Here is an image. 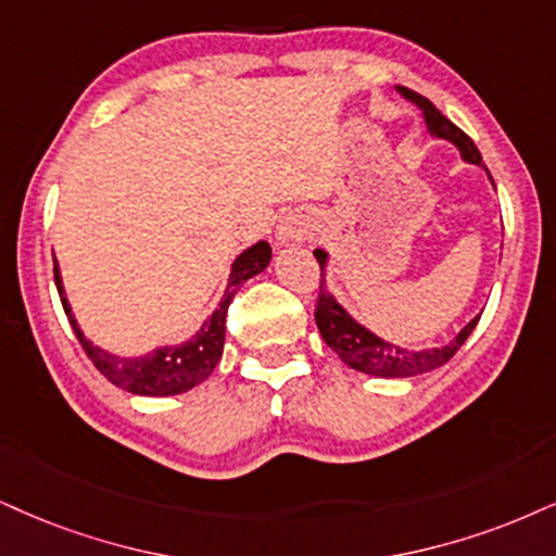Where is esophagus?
Masks as SVG:
<instances>
[{
  "label": "esophagus",
  "mask_w": 556,
  "mask_h": 556,
  "mask_svg": "<svg viewBox=\"0 0 556 556\" xmlns=\"http://www.w3.org/2000/svg\"><path fill=\"white\" fill-rule=\"evenodd\" d=\"M280 235H286L289 239H301V237H304V229H299V226H286Z\"/></svg>",
  "instance_id": "34e87169"
}]
</instances>
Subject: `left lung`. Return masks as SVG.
Instances as JSON below:
<instances>
[{
  "instance_id": "1",
  "label": "left lung",
  "mask_w": 556,
  "mask_h": 556,
  "mask_svg": "<svg viewBox=\"0 0 556 556\" xmlns=\"http://www.w3.org/2000/svg\"><path fill=\"white\" fill-rule=\"evenodd\" d=\"M402 92L422 108L430 131L441 136V139L454 141L456 147L462 149V156L467 162L482 164V154H479L475 141H471L462 128L454 126V123L445 118L433 102L422 98V94L409 92V89H402ZM314 257H317L319 270H325V260H327L325 252L317 250L314 252ZM314 321H317L321 338H325L327 345L340 355L342 363H348V366L361 374L389 376V379H396V376H417V374L435 371V368H441L443 363H448L456 355L458 348L467 342L471 330L477 327L479 317L471 319L469 325L456 334V340L448 342L445 348L413 353V351H402V348L396 345H389V342H383L381 338H376V334L368 332L366 327H361L358 321H353L345 312H342V306H338V301L325 291V286H319L317 306H314Z\"/></svg>"
}]
</instances>
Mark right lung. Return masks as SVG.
Masks as SVG:
<instances>
[{
	"instance_id": "right-lung-1",
	"label": "right lung",
	"mask_w": 556,
	"mask_h": 556,
	"mask_svg": "<svg viewBox=\"0 0 556 556\" xmlns=\"http://www.w3.org/2000/svg\"><path fill=\"white\" fill-rule=\"evenodd\" d=\"M270 255L273 250L267 242H257L252 244L250 250H244L242 255L237 257L235 267H231L229 289H226L224 301L218 304L214 317L198 330L195 338L185 342V345L160 348V351L143 355V358H115V355H108L105 351H100V348H94L92 342H87L85 334H81V330L77 327V321H74L72 306H68V301L64 296V286H61L56 257H53V280H56L61 304H64L68 325H72L74 334H77L79 345L85 348L87 358L94 363V368H98L108 381L115 383V387L126 389V392L131 394L173 396V394L188 392V389L198 387V383H203L211 376V371H214L224 351L226 312H229L231 299H235L239 286H242L247 278L257 276L260 270H265V265L270 263Z\"/></svg>"
}]
</instances>
